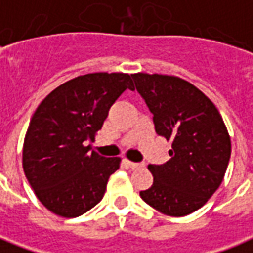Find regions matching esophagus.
Instances as JSON below:
<instances>
[{"label": "esophagus", "instance_id": "34e87169", "mask_svg": "<svg viewBox=\"0 0 253 253\" xmlns=\"http://www.w3.org/2000/svg\"><path fill=\"white\" fill-rule=\"evenodd\" d=\"M123 164L127 165L128 168H137V167H141V164H138V163H132V161H130V160H127V159L123 160Z\"/></svg>", "mask_w": 253, "mask_h": 253}]
</instances>
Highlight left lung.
Masks as SVG:
<instances>
[{
    "label": "left lung",
    "instance_id": "8db88e82",
    "mask_svg": "<svg viewBox=\"0 0 253 253\" xmlns=\"http://www.w3.org/2000/svg\"><path fill=\"white\" fill-rule=\"evenodd\" d=\"M138 93L153 114L156 132L172 139L170 159L150 164V188L143 201L170 217L201 209L223 180L230 159V137L219 112L206 94L175 76L131 74Z\"/></svg>",
    "mask_w": 253,
    "mask_h": 253
}]
</instances>
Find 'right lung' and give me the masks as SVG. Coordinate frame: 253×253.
<instances>
[{
    "label": "right lung",
    "instance_id": "right-lung-1",
    "mask_svg": "<svg viewBox=\"0 0 253 253\" xmlns=\"http://www.w3.org/2000/svg\"><path fill=\"white\" fill-rule=\"evenodd\" d=\"M134 89L126 73H90L59 85L32 115L23 148L27 180L59 217L83 215L104 196L121 159L89 152L111 105Z\"/></svg>",
    "mask_w": 253,
    "mask_h": 253
}]
</instances>
